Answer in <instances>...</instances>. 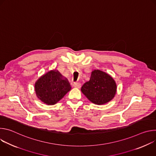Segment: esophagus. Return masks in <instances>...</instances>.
I'll use <instances>...</instances> for the list:
<instances>
[{"mask_svg": "<svg viewBox=\"0 0 156 156\" xmlns=\"http://www.w3.org/2000/svg\"><path fill=\"white\" fill-rule=\"evenodd\" d=\"M73 86L75 87H76V88H80L81 87V83H78V82H76V83H74L73 84Z\"/></svg>", "mask_w": 156, "mask_h": 156, "instance_id": "esophagus-1", "label": "esophagus"}]
</instances>
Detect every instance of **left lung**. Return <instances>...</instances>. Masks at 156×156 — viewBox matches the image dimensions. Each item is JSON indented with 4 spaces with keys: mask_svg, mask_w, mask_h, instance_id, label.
<instances>
[{
    "mask_svg": "<svg viewBox=\"0 0 156 156\" xmlns=\"http://www.w3.org/2000/svg\"><path fill=\"white\" fill-rule=\"evenodd\" d=\"M81 90L90 101L101 105L114 98L117 86L114 80L109 75L95 70L91 73L90 80L83 85Z\"/></svg>",
    "mask_w": 156,
    "mask_h": 156,
    "instance_id": "1",
    "label": "left lung"
}]
</instances>
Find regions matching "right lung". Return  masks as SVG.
Listing matches in <instances>:
<instances>
[{
  "label": "right lung",
  "instance_id": "obj_1",
  "mask_svg": "<svg viewBox=\"0 0 156 156\" xmlns=\"http://www.w3.org/2000/svg\"><path fill=\"white\" fill-rule=\"evenodd\" d=\"M71 90L66 79L62 78L58 72L52 70L41 76L35 84L37 98L48 105H54Z\"/></svg>",
  "mask_w": 156,
  "mask_h": 156
}]
</instances>
